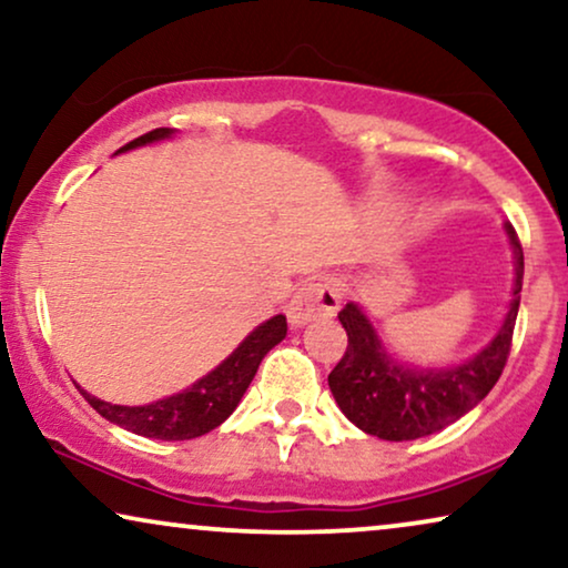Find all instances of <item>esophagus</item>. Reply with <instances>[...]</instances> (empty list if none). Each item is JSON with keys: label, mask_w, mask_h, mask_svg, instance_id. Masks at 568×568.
Listing matches in <instances>:
<instances>
[{"label": "esophagus", "mask_w": 568, "mask_h": 568, "mask_svg": "<svg viewBox=\"0 0 568 568\" xmlns=\"http://www.w3.org/2000/svg\"><path fill=\"white\" fill-rule=\"evenodd\" d=\"M341 294L336 284L328 282V278H310L294 292L290 305H286V317H290L292 328H302L310 321H317V317H328L338 310Z\"/></svg>", "instance_id": "34e87169"}]
</instances>
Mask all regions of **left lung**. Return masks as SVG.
<instances>
[{
  "mask_svg": "<svg viewBox=\"0 0 568 568\" xmlns=\"http://www.w3.org/2000/svg\"><path fill=\"white\" fill-rule=\"evenodd\" d=\"M504 230L515 258L511 300L499 331L470 359L447 367H416L398 362L387 352L375 323L356 302H348L341 310L338 321L348 336V346L328 375V385L341 414L364 434L387 442L429 437L476 408L501 377L525 276L523 245L511 224H504Z\"/></svg>",
  "mask_w": 568,
  "mask_h": 568,
  "instance_id": "left-lung-1",
  "label": "left lung"
}]
</instances>
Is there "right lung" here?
<instances>
[{
    "label": "right lung",
    "instance_id": "1",
    "mask_svg": "<svg viewBox=\"0 0 568 568\" xmlns=\"http://www.w3.org/2000/svg\"><path fill=\"white\" fill-rule=\"evenodd\" d=\"M173 129H154L150 134L134 139L126 146H121L119 152L136 150V146H146L162 139H173ZM286 336V317L274 315L271 321L261 323L258 328H253L243 338L235 352L227 359L196 379L191 387H185L181 393L168 395L154 403H144V406H115V403L100 400L88 390L80 393L82 398L98 410L100 416L108 422L121 426V429L134 432L139 437L150 439H193L201 434L212 432L227 418L232 410L237 408V403L243 400L247 385L253 383L255 372H258L263 356H266L276 344H282Z\"/></svg>",
    "mask_w": 568,
    "mask_h": 568
}]
</instances>
